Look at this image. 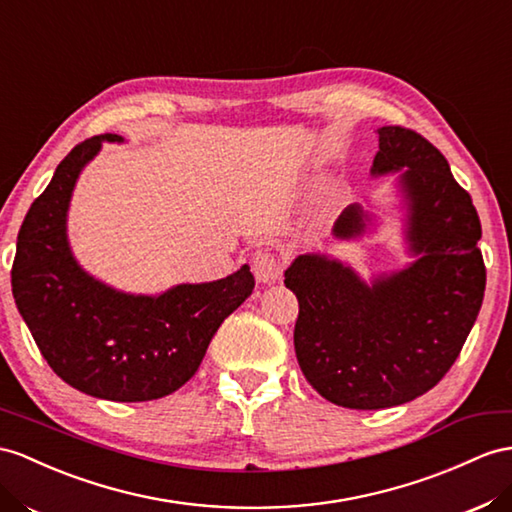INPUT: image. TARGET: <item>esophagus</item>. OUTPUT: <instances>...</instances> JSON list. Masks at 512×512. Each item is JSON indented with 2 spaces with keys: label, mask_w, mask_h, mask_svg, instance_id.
Instances as JSON below:
<instances>
[{
  "label": "esophagus",
  "mask_w": 512,
  "mask_h": 512,
  "mask_svg": "<svg viewBox=\"0 0 512 512\" xmlns=\"http://www.w3.org/2000/svg\"><path fill=\"white\" fill-rule=\"evenodd\" d=\"M253 274L259 283L270 285L281 277V261L268 251H259L253 257Z\"/></svg>",
  "instance_id": "1"
}]
</instances>
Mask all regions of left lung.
<instances>
[{"instance_id": "1", "label": "left lung", "mask_w": 512, "mask_h": 512, "mask_svg": "<svg viewBox=\"0 0 512 512\" xmlns=\"http://www.w3.org/2000/svg\"><path fill=\"white\" fill-rule=\"evenodd\" d=\"M372 179L393 175L404 266L363 279L329 253L298 255L285 287L298 298L294 348L309 385L333 404L389 409L435 387L452 368L484 296L471 196L450 164L411 129L378 127ZM368 196L337 216V242L370 238L383 225Z\"/></svg>"}]
</instances>
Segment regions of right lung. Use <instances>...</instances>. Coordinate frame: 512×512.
Instances as JSON below:
<instances>
[{
  "mask_svg": "<svg viewBox=\"0 0 512 512\" xmlns=\"http://www.w3.org/2000/svg\"><path fill=\"white\" fill-rule=\"evenodd\" d=\"M103 134L58 164L25 216L12 264V296L34 342L64 383L93 398L144 402L186 385L218 326L253 294L244 264L225 279L179 283L160 294H131L93 277L69 240V207Z\"/></svg>",
  "mask_w": 512,
  "mask_h": 512,
  "instance_id": "1",
  "label": "right lung"
}]
</instances>
